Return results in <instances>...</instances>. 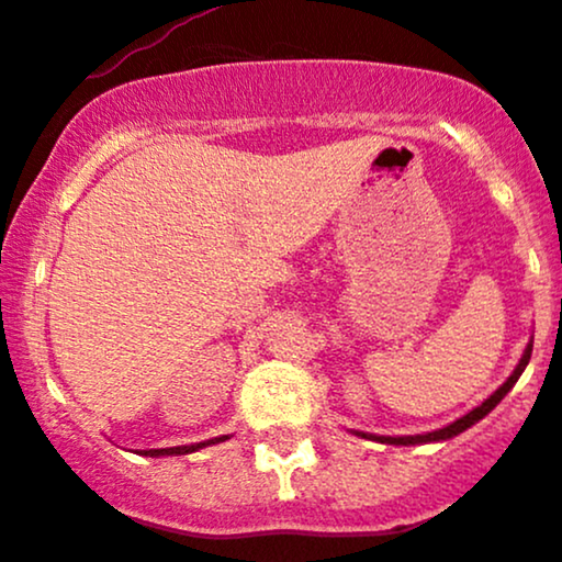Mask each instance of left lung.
<instances>
[{"mask_svg":"<svg viewBox=\"0 0 562 562\" xmlns=\"http://www.w3.org/2000/svg\"><path fill=\"white\" fill-rule=\"evenodd\" d=\"M531 351H533V344H528L526 351H522L520 362H517V368H515V371H512L509 379L504 381V384L498 386V390L493 392L491 397L485 400L483 405H477V408H472L470 413H467V416L456 418V422H453V424H448V427H442V429H435V431H427V435H405V437L368 435V431H355V435H357V437H366V440L386 442V446H422V442H440V440H451V437L461 435V431H464V429H470L472 424H477L480 418H485V416H488V413H491L493 408H496L498 403H502V400H504V394H507V392L512 390V386L517 384V379H520L522 371H526L528 360H531Z\"/></svg>","mask_w":562,"mask_h":562,"instance_id":"1","label":"left lung"}]
</instances>
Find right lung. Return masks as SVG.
<instances>
[{
    "instance_id": "1",
    "label": "right lung",
    "mask_w": 562,
    "mask_h": 562,
    "mask_svg": "<svg viewBox=\"0 0 562 562\" xmlns=\"http://www.w3.org/2000/svg\"><path fill=\"white\" fill-rule=\"evenodd\" d=\"M229 440V437H213V440H205V442H194V446H178V448H151V451H144V456H183V453H194L200 451V448L205 446H215V442H224Z\"/></svg>"
}]
</instances>
